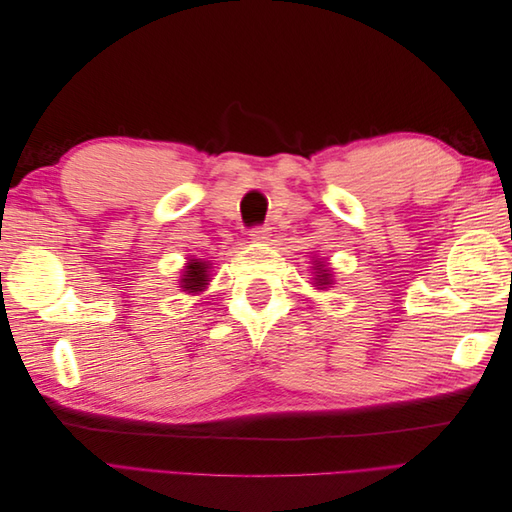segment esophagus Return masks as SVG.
Here are the masks:
<instances>
[{
    "label": "esophagus",
    "instance_id": "34e87169",
    "mask_svg": "<svg viewBox=\"0 0 512 512\" xmlns=\"http://www.w3.org/2000/svg\"><path fill=\"white\" fill-rule=\"evenodd\" d=\"M269 230H271V228H267V226H254V228L250 230V239H252V241H267V239L271 237Z\"/></svg>",
    "mask_w": 512,
    "mask_h": 512
}]
</instances>
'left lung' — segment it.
<instances>
[{
  "label": "left lung",
  "instance_id": "8db88e82",
  "mask_svg": "<svg viewBox=\"0 0 512 512\" xmlns=\"http://www.w3.org/2000/svg\"><path fill=\"white\" fill-rule=\"evenodd\" d=\"M314 273H316V277H314V282H316V288H320V290H324V288H329L331 284H333V273H331V269H329V265L324 260H314Z\"/></svg>",
  "mask_w": 512,
  "mask_h": 512
}]
</instances>
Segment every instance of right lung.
I'll return each instance as SVG.
<instances>
[{
  "label": "right lung",
  "mask_w": 512,
  "mask_h": 512,
  "mask_svg": "<svg viewBox=\"0 0 512 512\" xmlns=\"http://www.w3.org/2000/svg\"><path fill=\"white\" fill-rule=\"evenodd\" d=\"M207 282H209V262L200 258H190L188 267L183 269L179 288H183V292H200L207 288Z\"/></svg>",
  "instance_id": "right-lung-1"
}]
</instances>
